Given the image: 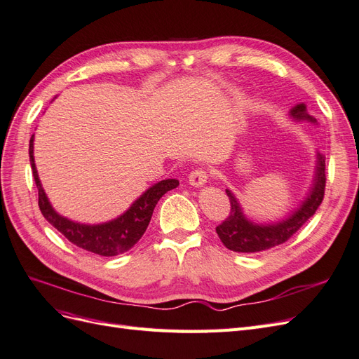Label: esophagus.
Instances as JSON below:
<instances>
[{
    "label": "esophagus",
    "instance_id": "esophagus-1",
    "mask_svg": "<svg viewBox=\"0 0 359 359\" xmlns=\"http://www.w3.org/2000/svg\"><path fill=\"white\" fill-rule=\"evenodd\" d=\"M208 178H210V172L203 169V168H201V169H196V170H193L190 173L189 182L191 184L193 187H202L203 184L208 181Z\"/></svg>",
    "mask_w": 359,
    "mask_h": 359
}]
</instances>
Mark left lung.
I'll return each instance as SVG.
<instances>
[{
    "instance_id": "left-lung-1",
    "label": "left lung",
    "mask_w": 359,
    "mask_h": 359,
    "mask_svg": "<svg viewBox=\"0 0 359 359\" xmlns=\"http://www.w3.org/2000/svg\"><path fill=\"white\" fill-rule=\"evenodd\" d=\"M290 115L295 119H309L311 123H316V119L307 114V107L302 103L293 107ZM325 184H327L325 157L318 153L316 177H314V182L309 196L302 202L299 208L295 210L292 215H289L286 220L274 224H256L250 222L244 215L240 203H238L231 190H226L231 202V212L227 215V219L222 222V224L215 227V232L226 248L238 253L264 252V250L283 244L293 233L298 232L301 226L316 212L319 205L323 201Z\"/></svg>"
}]
</instances>
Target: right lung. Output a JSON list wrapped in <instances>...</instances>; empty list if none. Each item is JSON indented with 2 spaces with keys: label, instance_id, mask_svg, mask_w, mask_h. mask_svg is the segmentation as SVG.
Listing matches in <instances>:
<instances>
[{
  "label": "right lung",
  "instance_id": "obj_1",
  "mask_svg": "<svg viewBox=\"0 0 359 359\" xmlns=\"http://www.w3.org/2000/svg\"><path fill=\"white\" fill-rule=\"evenodd\" d=\"M32 142H34V135L29 139V163L32 177H34L36 186L39 189V208L43 217L58 232L66 236L72 244L99 256H116L132 248L145 233L151 215H153L160 198L169 190L178 187L180 184L178 180H163L154 184L142 196L135 201V203L123 215H119L118 219L112 222L102 224L74 223L52 208L45 190L41 189L34 156H32V151H34V144Z\"/></svg>",
  "mask_w": 359,
  "mask_h": 359
}]
</instances>
